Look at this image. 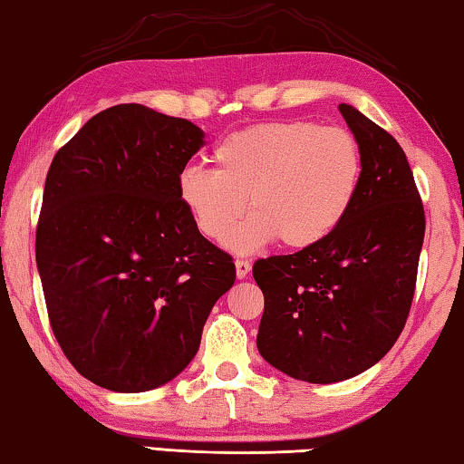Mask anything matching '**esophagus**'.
<instances>
[{
  "mask_svg": "<svg viewBox=\"0 0 464 464\" xmlns=\"http://www.w3.org/2000/svg\"><path fill=\"white\" fill-rule=\"evenodd\" d=\"M252 270V264L247 260H235V272H237V278H246Z\"/></svg>",
  "mask_w": 464,
  "mask_h": 464,
  "instance_id": "obj_1",
  "label": "esophagus"
}]
</instances>
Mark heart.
<instances>
[{
    "label": "heart",
    "instance_id": "1",
    "mask_svg": "<svg viewBox=\"0 0 464 464\" xmlns=\"http://www.w3.org/2000/svg\"><path fill=\"white\" fill-rule=\"evenodd\" d=\"M215 169H183L178 194L204 237L229 239L245 211L253 217L229 241L237 252L278 239L305 249L326 239L355 202L363 175L362 146L341 126L266 121L220 140Z\"/></svg>",
    "mask_w": 464,
    "mask_h": 464
}]
</instances>
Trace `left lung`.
Here are the masks:
<instances>
[{"mask_svg": "<svg viewBox=\"0 0 464 464\" xmlns=\"http://www.w3.org/2000/svg\"><path fill=\"white\" fill-rule=\"evenodd\" d=\"M338 109L363 157L349 215L320 244L252 268L264 293L260 355L312 384L357 376L392 349L413 304L425 235L401 144L355 107Z\"/></svg>", "mask_w": 464, "mask_h": 464, "instance_id": "left-lung-1", "label": "left lung"}]
</instances>
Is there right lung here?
<instances>
[{"label":"right lung","mask_w":464,"mask_h":464,"mask_svg":"<svg viewBox=\"0 0 464 464\" xmlns=\"http://www.w3.org/2000/svg\"><path fill=\"white\" fill-rule=\"evenodd\" d=\"M202 130L138 102L109 107L49 167L36 225L49 324L80 376L115 392L167 384L192 362L233 258L178 194Z\"/></svg>","instance_id":"1"}]
</instances>
